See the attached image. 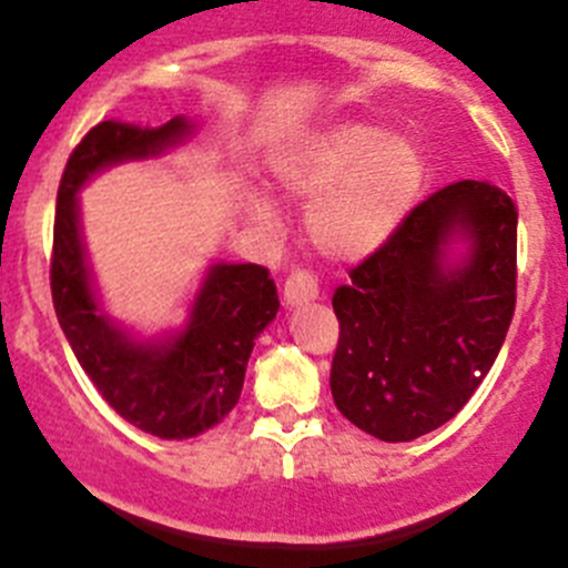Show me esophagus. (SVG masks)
Instances as JSON below:
<instances>
[{"instance_id":"obj_1","label":"esophagus","mask_w":568,"mask_h":568,"mask_svg":"<svg viewBox=\"0 0 568 568\" xmlns=\"http://www.w3.org/2000/svg\"><path fill=\"white\" fill-rule=\"evenodd\" d=\"M318 296V280L311 268H294L285 280V291H283V300L285 305L296 307V305H307L311 300Z\"/></svg>"}]
</instances>
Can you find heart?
<instances>
[{"label": "heart", "mask_w": 568, "mask_h": 568, "mask_svg": "<svg viewBox=\"0 0 568 568\" xmlns=\"http://www.w3.org/2000/svg\"><path fill=\"white\" fill-rule=\"evenodd\" d=\"M291 196L313 202L311 244L333 261H357L377 250L405 219L422 191L416 146L368 121L322 132L280 166ZM266 213V202H257Z\"/></svg>", "instance_id": "heart-1"}]
</instances>
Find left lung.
Returning <instances> with one entry per match:
<instances>
[{"label":"left lung","instance_id":"obj_1","mask_svg":"<svg viewBox=\"0 0 568 568\" xmlns=\"http://www.w3.org/2000/svg\"><path fill=\"white\" fill-rule=\"evenodd\" d=\"M516 213L497 185L458 180L418 202L333 294L338 410L379 442H413L455 416L503 349L516 307ZM455 232L464 267L443 266Z\"/></svg>","mask_w":568,"mask_h":568}]
</instances>
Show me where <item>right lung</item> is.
Wrapping results in <instances>:
<instances>
[{"label": "right lung", "instance_id": "add662e5", "mask_svg": "<svg viewBox=\"0 0 568 568\" xmlns=\"http://www.w3.org/2000/svg\"><path fill=\"white\" fill-rule=\"evenodd\" d=\"M189 121L135 126L99 121L63 169L54 207L49 285L58 322L110 407L138 430L183 442L211 430L239 405L246 361L261 329L277 316V285L266 266L211 268L191 324L169 344H138L113 327L93 300L77 219V191L110 163L158 155L189 132Z\"/></svg>", "mask_w": 568, "mask_h": 568}]
</instances>
